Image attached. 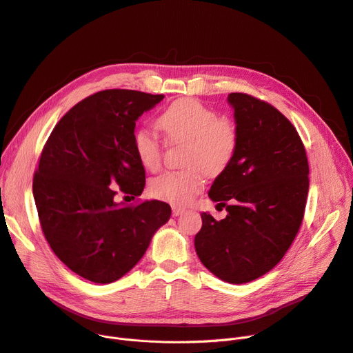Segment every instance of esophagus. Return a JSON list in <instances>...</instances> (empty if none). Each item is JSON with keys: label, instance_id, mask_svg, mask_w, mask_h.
<instances>
[{"label": "esophagus", "instance_id": "obj_1", "mask_svg": "<svg viewBox=\"0 0 353 353\" xmlns=\"http://www.w3.org/2000/svg\"><path fill=\"white\" fill-rule=\"evenodd\" d=\"M172 211H173V216H174V217H177V216H180V214H183V213H184L185 208H184V207H179V205H173Z\"/></svg>", "mask_w": 353, "mask_h": 353}]
</instances>
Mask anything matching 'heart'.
<instances>
[{"label": "heart", "mask_w": 353, "mask_h": 353, "mask_svg": "<svg viewBox=\"0 0 353 353\" xmlns=\"http://www.w3.org/2000/svg\"><path fill=\"white\" fill-rule=\"evenodd\" d=\"M159 126L170 140L187 142L183 161L189 168L154 177L149 183V193L161 201L187 204L203 190L205 172L219 174L231 163L239 146L237 128L228 117H219L216 110L190 98L179 99L164 109ZM133 148L143 168L159 170L163 146L153 130H136Z\"/></svg>", "instance_id": "heart-1"}]
</instances>
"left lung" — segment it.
I'll return each instance as SVG.
<instances>
[{
  "mask_svg": "<svg viewBox=\"0 0 353 353\" xmlns=\"http://www.w3.org/2000/svg\"><path fill=\"white\" fill-rule=\"evenodd\" d=\"M227 101L239 146L208 192L227 216L217 221L201 213L194 247L210 272L245 284L271 271L291 247L307 204L310 168L301 137L283 113L245 93H230Z\"/></svg>",
  "mask_w": 353,
  "mask_h": 353,
  "instance_id": "obj_1",
  "label": "left lung"
}]
</instances>
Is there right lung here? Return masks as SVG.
I'll return each mask as SVG.
<instances>
[{
    "instance_id": "obj_1",
    "label": "right lung",
    "mask_w": 353,
    "mask_h": 353,
    "mask_svg": "<svg viewBox=\"0 0 353 353\" xmlns=\"http://www.w3.org/2000/svg\"><path fill=\"white\" fill-rule=\"evenodd\" d=\"M163 98L98 92L62 117L42 150L32 192L43 236L69 270L92 283L110 284L128 274L172 216L159 200H114L117 185L130 199L145 189L134 128Z\"/></svg>"
}]
</instances>
